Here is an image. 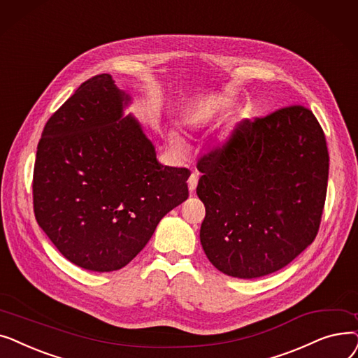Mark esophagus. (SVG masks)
<instances>
[{"label": "esophagus", "instance_id": "34e87169", "mask_svg": "<svg viewBox=\"0 0 358 358\" xmlns=\"http://www.w3.org/2000/svg\"><path fill=\"white\" fill-rule=\"evenodd\" d=\"M198 178H199L198 172H192V175H191V176H189V179H188V188H189V192H191V194H194V192H195V189H196Z\"/></svg>", "mask_w": 358, "mask_h": 358}]
</instances>
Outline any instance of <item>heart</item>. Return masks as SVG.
Wrapping results in <instances>:
<instances>
[{
  "label": "heart",
  "instance_id": "obj_1",
  "mask_svg": "<svg viewBox=\"0 0 358 358\" xmlns=\"http://www.w3.org/2000/svg\"><path fill=\"white\" fill-rule=\"evenodd\" d=\"M173 141H175V143H176V138H173Z\"/></svg>",
  "mask_w": 358,
  "mask_h": 358
}]
</instances>
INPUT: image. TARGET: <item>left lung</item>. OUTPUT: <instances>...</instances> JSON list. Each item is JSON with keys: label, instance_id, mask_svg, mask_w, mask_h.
Returning a JSON list of instances; mask_svg holds the SVG:
<instances>
[{"label": "left lung", "instance_id": "8db88e82", "mask_svg": "<svg viewBox=\"0 0 358 358\" xmlns=\"http://www.w3.org/2000/svg\"><path fill=\"white\" fill-rule=\"evenodd\" d=\"M199 239L210 262L236 278L290 264L319 231L329 155L310 109L290 105L243 119L223 147L202 156Z\"/></svg>", "mask_w": 358, "mask_h": 358}]
</instances>
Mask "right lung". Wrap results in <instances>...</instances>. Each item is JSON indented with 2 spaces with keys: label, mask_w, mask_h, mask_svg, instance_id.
I'll list each match as a JSON object with an SVG mask.
<instances>
[{
  "label": "right lung",
  "mask_w": 358,
  "mask_h": 358,
  "mask_svg": "<svg viewBox=\"0 0 358 358\" xmlns=\"http://www.w3.org/2000/svg\"><path fill=\"white\" fill-rule=\"evenodd\" d=\"M109 74L84 81L49 117L33 170V210L64 257L89 271L129 264L188 199L186 167L162 166Z\"/></svg>",
  "instance_id": "obj_1"
}]
</instances>
